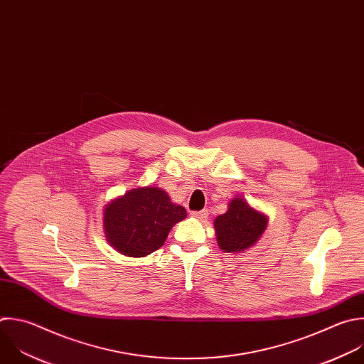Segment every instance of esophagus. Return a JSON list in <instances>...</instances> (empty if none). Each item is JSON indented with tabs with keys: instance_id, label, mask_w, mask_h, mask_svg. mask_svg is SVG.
Segmentation results:
<instances>
[{
	"instance_id": "esophagus-1",
	"label": "esophagus",
	"mask_w": 364,
	"mask_h": 364,
	"mask_svg": "<svg viewBox=\"0 0 364 364\" xmlns=\"http://www.w3.org/2000/svg\"><path fill=\"white\" fill-rule=\"evenodd\" d=\"M207 215H208V211H207V210L193 211V213H191V217H194V218H197V220H204Z\"/></svg>"
}]
</instances>
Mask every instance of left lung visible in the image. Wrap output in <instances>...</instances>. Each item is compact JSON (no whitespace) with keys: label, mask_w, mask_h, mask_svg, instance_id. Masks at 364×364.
Instances as JSON below:
<instances>
[{"label":"left lung","mask_w":364,"mask_h":364,"mask_svg":"<svg viewBox=\"0 0 364 364\" xmlns=\"http://www.w3.org/2000/svg\"><path fill=\"white\" fill-rule=\"evenodd\" d=\"M269 224V217L241 196L228 203V210L217 215L214 230L217 245L224 253H243L256 246Z\"/></svg>","instance_id":"left-lung-1"}]
</instances>
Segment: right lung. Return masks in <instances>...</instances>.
<instances>
[{"instance_id":"right-lung-1","label":"right lung","mask_w":364,"mask_h":364,"mask_svg":"<svg viewBox=\"0 0 364 364\" xmlns=\"http://www.w3.org/2000/svg\"><path fill=\"white\" fill-rule=\"evenodd\" d=\"M187 217L184 207L156 187H137L111 200L102 211L108 245L127 257H146L159 250L170 230Z\"/></svg>"}]
</instances>
